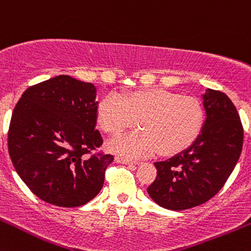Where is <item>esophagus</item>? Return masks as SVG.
<instances>
[{
    "label": "esophagus",
    "mask_w": 251,
    "mask_h": 251,
    "mask_svg": "<svg viewBox=\"0 0 251 251\" xmlns=\"http://www.w3.org/2000/svg\"><path fill=\"white\" fill-rule=\"evenodd\" d=\"M115 161L118 163H124V165H133L136 166L139 165V161H132V160H128V158H125V157H120V156H118V157L115 158Z\"/></svg>",
    "instance_id": "obj_1"
}]
</instances>
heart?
I'll use <instances>...</instances> for the list:
<instances>
[{
  "instance_id": "b5f03b06",
  "label": "heart",
  "mask_w": 251,
  "mask_h": 251,
  "mask_svg": "<svg viewBox=\"0 0 251 251\" xmlns=\"http://www.w3.org/2000/svg\"><path fill=\"white\" fill-rule=\"evenodd\" d=\"M141 130L121 135L109 144L115 152L144 157L160 151L175 154L188 149L202 132L204 110L200 100L162 88L109 94L98 106V123L110 135L136 125Z\"/></svg>"
}]
</instances>
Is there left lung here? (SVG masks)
<instances>
[{
  "mask_svg": "<svg viewBox=\"0 0 251 251\" xmlns=\"http://www.w3.org/2000/svg\"><path fill=\"white\" fill-rule=\"evenodd\" d=\"M202 132L186 151L154 162L157 176L147 188L161 207L184 210L215 196L226 184L243 149L244 130L238 110L226 94L207 89Z\"/></svg>",
  "mask_w": 251,
  "mask_h": 251,
  "instance_id": "left-lung-1",
  "label": "left lung"
}]
</instances>
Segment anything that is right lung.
<instances>
[{
    "instance_id": "right-lung-1",
    "label": "right lung",
    "mask_w": 251,
    "mask_h": 251,
    "mask_svg": "<svg viewBox=\"0 0 251 251\" xmlns=\"http://www.w3.org/2000/svg\"><path fill=\"white\" fill-rule=\"evenodd\" d=\"M95 97L94 84L58 75L29 86L15 106L9 157L22 181L44 202L79 207L102 188L114 156L99 151Z\"/></svg>"
}]
</instances>
